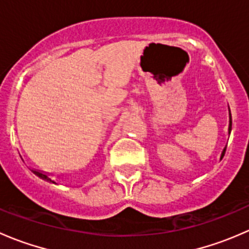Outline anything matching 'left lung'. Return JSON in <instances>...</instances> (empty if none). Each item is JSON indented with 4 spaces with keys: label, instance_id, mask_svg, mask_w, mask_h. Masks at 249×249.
I'll return each mask as SVG.
<instances>
[{
    "label": "left lung",
    "instance_id": "1",
    "mask_svg": "<svg viewBox=\"0 0 249 249\" xmlns=\"http://www.w3.org/2000/svg\"><path fill=\"white\" fill-rule=\"evenodd\" d=\"M231 125H232V120H231V113H230V109H229V129H228V132H229V135H230V132H231ZM225 150H227V147H225L224 149H223V152H222V158L224 157V154H225Z\"/></svg>",
    "mask_w": 249,
    "mask_h": 249
}]
</instances>
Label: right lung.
<instances>
[{
    "instance_id": "1",
    "label": "right lung",
    "mask_w": 249,
    "mask_h": 249,
    "mask_svg": "<svg viewBox=\"0 0 249 249\" xmlns=\"http://www.w3.org/2000/svg\"><path fill=\"white\" fill-rule=\"evenodd\" d=\"M35 173V175L36 176H38L39 178H42V179H44V180H48V182H53L52 179H50L49 177H48L47 175H44V173H42V172H38V171H32ZM53 183H55V182H53Z\"/></svg>"
}]
</instances>
